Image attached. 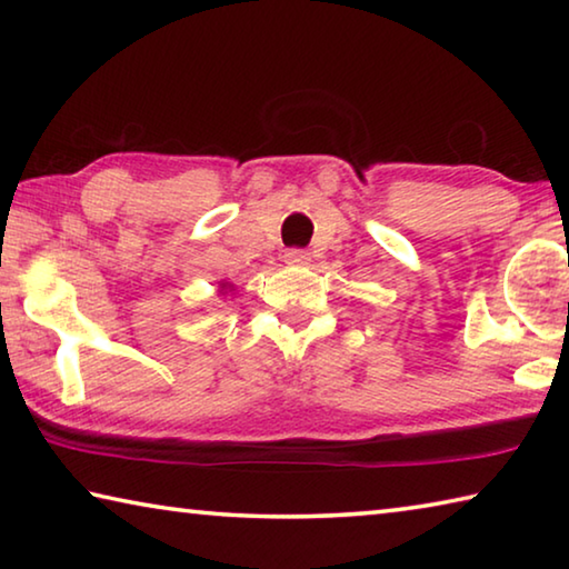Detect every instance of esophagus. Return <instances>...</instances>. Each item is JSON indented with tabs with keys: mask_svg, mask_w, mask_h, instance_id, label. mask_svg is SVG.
Returning <instances> with one entry per match:
<instances>
[{
	"mask_svg": "<svg viewBox=\"0 0 569 569\" xmlns=\"http://www.w3.org/2000/svg\"><path fill=\"white\" fill-rule=\"evenodd\" d=\"M283 261L288 266H308V261H311V256H308L303 248H288L286 253H283Z\"/></svg>",
	"mask_w": 569,
	"mask_h": 569,
	"instance_id": "obj_1",
	"label": "esophagus"
}]
</instances>
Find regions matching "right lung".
I'll list each match as a JSON object with an SVG mask.
<instances>
[{"label": "right lung", "instance_id": "1", "mask_svg": "<svg viewBox=\"0 0 569 569\" xmlns=\"http://www.w3.org/2000/svg\"><path fill=\"white\" fill-rule=\"evenodd\" d=\"M220 291H226V283H223V286H220Z\"/></svg>", "mask_w": 569, "mask_h": 569}]
</instances>
